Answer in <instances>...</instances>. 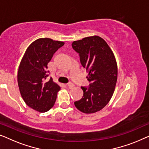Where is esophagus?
Wrapping results in <instances>:
<instances>
[{"instance_id": "34e87169", "label": "esophagus", "mask_w": 149, "mask_h": 149, "mask_svg": "<svg viewBox=\"0 0 149 149\" xmlns=\"http://www.w3.org/2000/svg\"><path fill=\"white\" fill-rule=\"evenodd\" d=\"M67 86H68L70 88H74V86H75V85H74V83H72V82H70V83H68V84H67Z\"/></svg>"}]
</instances>
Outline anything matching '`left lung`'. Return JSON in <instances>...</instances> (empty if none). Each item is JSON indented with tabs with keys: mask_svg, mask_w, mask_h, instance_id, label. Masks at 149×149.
Wrapping results in <instances>:
<instances>
[{
	"mask_svg": "<svg viewBox=\"0 0 149 149\" xmlns=\"http://www.w3.org/2000/svg\"><path fill=\"white\" fill-rule=\"evenodd\" d=\"M72 47L79 54L80 63L86 69L88 88L74 104L84 113H94L105 107L113 95L117 79V65L114 54L105 40L98 36L74 41Z\"/></svg>",
	"mask_w": 149,
	"mask_h": 149,
	"instance_id": "obj_1",
	"label": "left lung"
}]
</instances>
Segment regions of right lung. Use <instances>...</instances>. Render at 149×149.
<instances>
[{
  "instance_id": "1",
  "label": "right lung",
  "mask_w": 149,
  "mask_h": 149,
  "mask_svg": "<svg viewBox=\"0 0 149 149\" xmlns=\"http://www.w3.org/2000/svg\"><path fill=\"white\" fill-rule=\"evenodd\" d=\"M64 45L63 42L51 38H39L27 49L17 73L19 88L27 105L37 111L51 109L61 87L49 76L48 63L54 53Z\"/></svg>"
}]
</instances>
